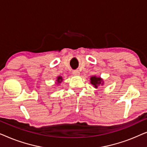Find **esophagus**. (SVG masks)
Returning a JSON list of instances; mask_svg holds the SVG:
<instances>
[{
  "label": "esophagus",
  "mask_w": 147,
  "mask_h": 147,
  "mask_svg": "<svg viewBox=\"0 0 147 147\" xmlns=\"http://www.w3.org/2000/svg\"><path fill=\"white\" fill-rule=\"evenodd\" d=\"M80 71L79 70H74L73 71V74H74L75 76H79L80 75Z\"/></svg>",
  "instance_id": "esophagus-1"
}]
</instances>
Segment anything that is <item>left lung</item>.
Returning <instances> with one entry per match:
<instances>
[{
    "mask_svg": "<svg viewBox=\"0 0 147 147\" xmlns=\"http://www.w3.org/2000/svg\"><path fill=\"white\" fill-rule=\"evenodd\" d=\"M90 80H91V84L92 85L94 86V87L97 88L98 86L100 85V84H102V80L100 78H96V76H93L90 78Z\"/></svg>",
    "mask_w": 147,
    "mask_h": 147,
    "instance_id": "obj_1",
    "label": "left lung"
}]
</instances>
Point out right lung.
<instances>
[{"label":"right lung","mask_w":147,"mask_h":147,"mask_svg":"<svg viewBox=\"0 0 147 147\" xmlns=\"http://www.w3.org/2000/svg\"><path fill=\"white\" fill-rule=\"evenodd\" d=\"M57 81L59 82H61V81H62V78L61 77V76H59V77H57Z\"/></svg>","instance_id":"1"}]
</instances>
